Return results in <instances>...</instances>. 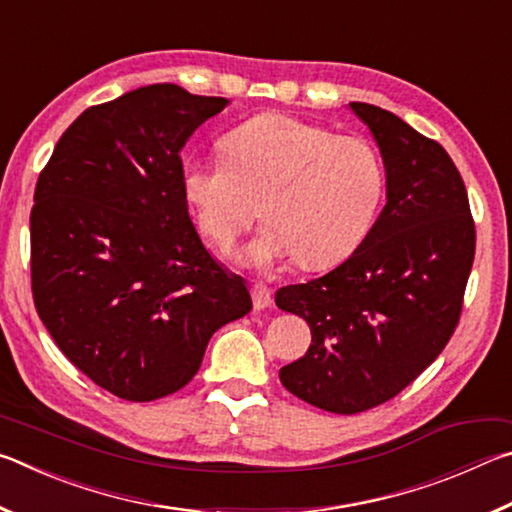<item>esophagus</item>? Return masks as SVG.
Wrapping results in <instances>:
<instances>
[{"label":"esophagus","mask_w":512,"mask_h":512,"mask_svg":"<svg viewBox=\"0 0 512 512\" xmlns=\"http://www.w3.org/2000/svg\"><path fill=\"white\" fill-rule=\"evenodd\" d=\"M250 296H253V305L257 311L268 309L273 305V296H271V289L262 287V284H255L253 289H250Z\"/></svg>","instance_id":"34e87169"}]
</instances>
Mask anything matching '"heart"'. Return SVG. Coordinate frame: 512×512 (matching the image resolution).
<instances>
[{"mask_svg":"<svg viewBox=\"0 0 512 512\" xmlns=\"http://www.w3.org/2000/svg\"><path fill=\"white\" fill-rule=\"evenodd\" d=\"M224 158H189L180 185L207 244L230 250L262 216L271 223L244 259L271 268L296 257L320 268L366 235L384 189L372 146L284 112H264L223 137Z\"/></svg>","mask_w":512,"mask_h":512,"instance_id":"b5f03b06","label":"heart"}]
</instances>
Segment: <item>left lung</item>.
<instances>
[{
  "mask_svg": "<svg viewBox=\"0 0 512 512\" xmlns=\"http://www.w3.org/2000/svg\"><path fill=\"white\" fill-rule=\"evenodd\" d=\"M386 167V205L350 259L277 289L275 305L307 320V354L280 381L311 406L352 415L404 391L452 339L476 232L461 173L436 140L352 101Z\"/></svg>",
  "mask_w": 512,
  "mask_h": 512,
  "instance_id": "obj_1",
  "label": "left lung"
}]
</instances>
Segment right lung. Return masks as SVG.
I'll list each match as a JSON object with an SVG mask.
<instances>
[{"label": "right lung", "instance_id": "right-lung-1", "mask_svg": "<svg viewBox=\"0 0 512 512\" xmlns=\"http://www.w3.org/2000/svg\"><path fill=\"white\" fill-rule=\"evenodd\" d=\"M225 106L173 83L137 88L76 117L40 171L33 302L60 352L121 400L180 391L216 329L253 309L180 185V149Z\"/></svg>", "mask_w": 512, "mask_h": 512}]
</instances>
